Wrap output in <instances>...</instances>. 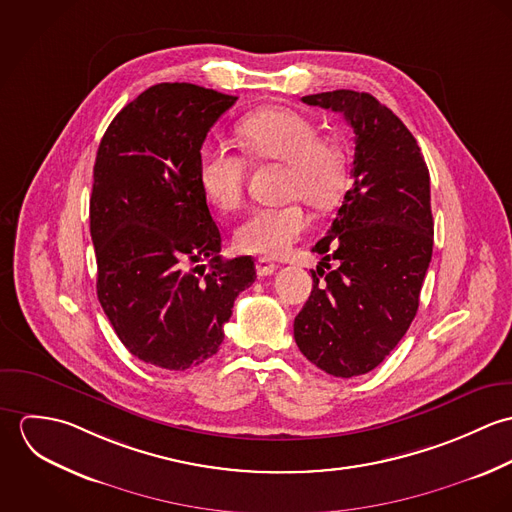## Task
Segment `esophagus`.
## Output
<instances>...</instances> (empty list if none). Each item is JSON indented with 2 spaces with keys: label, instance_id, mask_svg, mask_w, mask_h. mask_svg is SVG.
<instances>
[{
  "label": "esophagus",
  "instance_id": "obj_1",
  "mask_svg": "<svg viewBox=\"0 0 512 512\" xmlns=\"http://www.w3.org/2000/svg\"><path fill=\"white\" fill-rule=\"evenodd\" d=\"M276 270H278V264H274V262H270L266 258H258V262H256L258 276H272Z\"/></svg>",
  "mask_w": 512,
  "mask_h": 512
}]
</instances>
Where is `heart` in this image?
I'll use <instances>...</instances> for the list:
<instances>
[{
    "mask_svg": "<svg viewBox=\"0 0 512 512\" xmlns=\"http://www.w3.org/2000/svg\"><path fill=\"white\" fill-rule=\"evenodd\" d=\"M240 144L258 159L286 163L284 195L315 209L331 207L345 183V157L339 146L319 138V128L292 108H262L238 124ZM246 163L228 147L207 142L199 149V183L222 211L244 199ZM309 228L299 201L254 209L234 232L236 248L262 256H284Z\"/></svg>",
    "mask_w": 512,
    "mask_h": 512,
    "instance_id": "1",
    "label": "heart"
}]
</instances>
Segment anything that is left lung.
Instances as JSON below:
<instances>
[{
    "instance_id": "8db88e82",
    "label": "left lung",
    "mask_w": 512,
    "mask_h": 512,
    "mask_svg": "<svg viewBox=\"0 0 512 512\" xmlns=\"http://www.w3.org/2000/svg\"><path fill=\"white\" fill-rule=\"evenodd\" d=\"M301 100L345 116L355 157L351 189L313 246L323 258L311 272L313 290L293 321V337L307 361L351 378L380 365L416 317L434 248L430 171L410 130L368 92L333 90Z\"/></svg>"
}]
</instances>
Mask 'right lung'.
<instances>
[{"mask_svg":"<svg viewBox=\"0 0 512 512\" xmlns=\"http://www.w3.org/2000/svg\"><path fill=\"white\" fill-rule=\"evenodd\" d=\"M234 102L189 82L149 86L116 114L96 153L98 301L147 365L185 370L213 357L234 299L256 280L250 256L222 260L199 183V149Z\"/></svg>","mask_w":512,"mask_h":512,"instance_id":"add662e5","label":"right lung"}]
</instances>
